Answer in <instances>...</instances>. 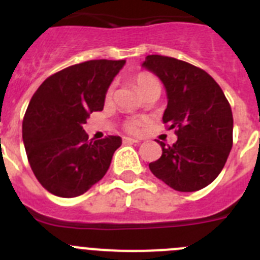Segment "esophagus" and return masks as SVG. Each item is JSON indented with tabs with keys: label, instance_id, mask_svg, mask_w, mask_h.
Instances as JSON below:
<instances>
[{
	"label": "esophagus",
	"instance_id": "1",
	"mask_svg": "<svg viewBox=\"0 0 260 260\" xmlns=\"http://www.w3.org/2000/svg\"><path fill=\"white\" fill-rule=\"evenodd\" d=\"M123 143H139V141H138V139H134V138L123 137Z\"/></svg>",
	"mask_w": 260,
	"mask_h": 260
}]
</instances>
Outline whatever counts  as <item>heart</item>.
<instances>
[{
	"mask_svg": "<svg viewBox=\"0 0 260 260\" xmlns=\"http://www.w3.org/2000/svg\"><path fill=\"white\" fill-rule=\"evenodd\" d=\"M135 83H137L138 88L141 91L142 93H144L146 91L151 88H155V87H158L160 88V82H158L157 78L152 74H148V73H139V74L135 77ZM113 91H114V86H110L107 91V99L110 100V99L113 98ZM142 122L139 119H130L126 122V130L130 133H139L141 130Z\"/></svg>",
	"mask_w": 260,
	"mask_h": 260,
	"instance_id": "1",
	"label": "heart"
}]
</instances>
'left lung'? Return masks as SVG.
Returning a JSON list of instances; mask_svg holds the SVG:
<instances>
[{
    "mask_svg": "<svg viewBox=\"0 0 260 260\" xmlns=\"http://www.w3.org/2000/svg\"><path fill=\"white\" fill-rule=\"evenodd\" d=\"M142 68L164 84L168 105L162 121L176 128L177 142L150 162L158 180L177 191H197L222 171L233 144V114L210 74L172 57L147 56Z\"/></svg>",
    "mask_w": 260,
    "mask_h": 260,
    "instance_id": "1",
    "label": "left lung"
}]
</instances>
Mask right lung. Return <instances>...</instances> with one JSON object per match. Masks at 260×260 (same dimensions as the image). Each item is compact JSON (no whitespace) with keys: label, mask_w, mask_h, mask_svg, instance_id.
I'll return each mask as SVG.
<instances>
[{"label":"right lung","mask_w":260,"mask_h":260,"mask_svg":"<svg viewBox=\"0 0 260 260\" xmlns=\"http://www.w3.org/2000/svg\"><path fill=\"white\" fill-rule=\"evenodd\" d=\"M125 59H92L53 74L38 88L23 118L22 135L39 182L61 198L82 195L102 180L122 139L89 142L83 125L103 110Z\"/></svg>","instance_id":"right-lung-1"}]
</instances>
